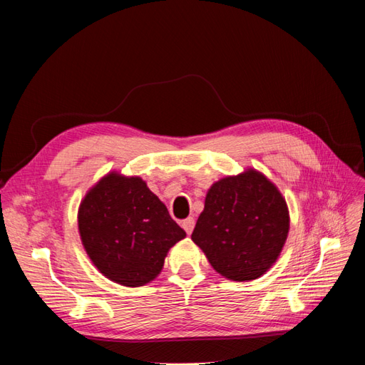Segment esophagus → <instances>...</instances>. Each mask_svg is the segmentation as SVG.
<instances>
[{
  "label": "esophagus",
  "instance_id": "obj_1",
  "mask_svg": "<svg viewBox=\"0 0 365 365\" xmlns=\"http://www.w3.org/2000/svg\"><path fill=\"white\" fill-rule=\"evenodd\" d=\"M181 225H182V228L185 230L187 235H192V231H193V228H195V219H193V217H187V219L182 220Z\"/></svg>",
  "mask_w": 365,
  "mask_h": 365
}]
</instances>
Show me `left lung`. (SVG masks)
Here are the masks:
<instances>
[{
    "instance_id": "obj_1",
    "label": "left lung",
    "mask_w": 365,
    "mask_h": 365,
    "mask_svg": "<svg viewBox=\"0 0 365 365\" xmlns=\"http://www.w3.org/2000/svg\"><path fill=\"white\" fill-rule=\"evenodd\" d=\"M288 233L284 197L263 173L247 169L210 187L192 240L216 272L248 282L272 267Z\"/></svg>"
}]
</instances>
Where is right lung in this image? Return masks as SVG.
<instances>
[{
	"mask_svg": "<svg viewBox=\"0 0 365 365\" xmlns=\"http://www.w3.org/2000/svg\"><path fill=\"white\" fill-rule=\"evenodd\" d=\"M82 245L106 279L137 288L161 272L169 250L185 237L140 176L109 172L81 202Z\"/></svg>",
	"mask_w": 365,
	"mask_h": 365,
	"instance_id": "add662e5",
	"label": "right lung"
}]
</instances>
